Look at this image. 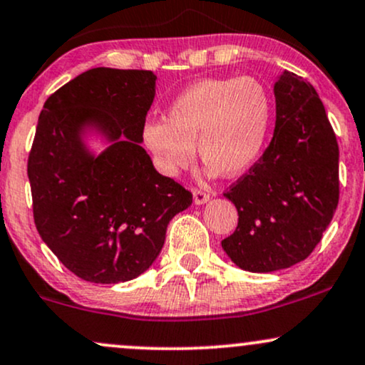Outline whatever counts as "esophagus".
<instances>
[{
  "label": "esophagus",
  "instance_id": "34e87169",
  "mask_svg": "<svg viewBox=\"0 0 365 365\" xmlns=\"http://www.w3.org/2000/svg\"><path fill=\"white\" fill-rule=\"evenodd\" d=\"M192 194H194V202L197 206H202V204H206L209 200L207 192L200 190V188H192Z\"/></svg>",
  "mask_w": 365,
  "mask_h": 365
}]
</instances>
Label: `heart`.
Returning a JSON list of instances; mask_svg holds the SVG:
<instances>
[{"label":"heart","mask_w":365,"mask_h":365,"mask_svg":"<svg viewBox=\"0 0 365 365\" xmlns=\"http://www.w3.org/2000/svg\"><path fill=\"white\" fill-rule=\"evenodd\" d=\"M271 121V94L257 77L204 78L173 99L166 120L144 125L142 142L166 177L194 163V145L207 173L237 177L261 156Z\"/></svg>","instance_id":"1"}]
</instances>
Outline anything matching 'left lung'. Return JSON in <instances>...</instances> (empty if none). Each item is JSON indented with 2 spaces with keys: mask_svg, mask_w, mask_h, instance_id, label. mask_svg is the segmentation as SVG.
<instances>
[{
  "mask_svg": "<svg viewBox=\"0 0 365 365\" xmlns=\"http://www.w3.org/2000/svg\"><path fill=\"white\" fill-rule=\"evenodd\" d=\"M274 98L273 139L249 173L225 192L238 211V226L221 245L250 273L307 259L340 199L338 142L316 89L284 70Z\"/></svg>",
  "mask_w": 365,
  "mask_h": 365,
  "instance_id": "8db88e82",
  "label": "left lung"
}]
</instances>
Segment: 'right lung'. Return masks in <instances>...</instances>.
<instances>
[{
    "mask_svg": "<svg viewBox=\"0 0 365 365\" xmlns=\"http://www.w3.org/2000/svg\"><path fill=\"white\" fill-rule=\"evenodd\" d=\"M156 94L149 70H87L44 103L29 154L34 223L66 269L91 283H121L149 269L171 217L192 194L163 177L142 148ZM96 129L110 145L83 144Z\"/></svg>",
    "mask_w": 365,
    "mask_h": 365,
    "instance_id": "obj_1",
    "label": "right lung"
}]
</instances>
